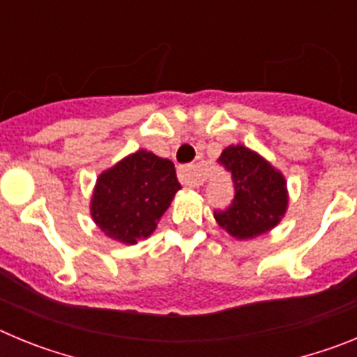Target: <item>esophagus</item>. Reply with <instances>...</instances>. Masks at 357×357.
<instances>
[{"label":"esophagus","mask_w":357,"mask_h":357,"mask_svg":"<svg viewBox=\"0 0 357 357\" xmlns=\"http://www.w3.org/2000/svg\"><path fill=\"white\" fill-rule=\"evenodd\" d=\"M178 181L182 185H188V188H198V185L204 184V173L198 166H181L178 168Z\"/></svg>","instance_id":"1"}]
</instances>
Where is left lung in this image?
Segmentation results:
<instances>
[{"label": "left lung", "instance_id": "8db88e82", "mask_svg": "<svg viewBox=\"0 0 357 357\" xmlns=\"http://www.w3.org/2000/svg\"><path fill=\"white\" fill-rule=\"evenodd\" d=\"M218 164L230 173L234 198L225 209L214 211L216 222L239 239L275 227L288 206L284 176L241 144L225 148Z\"/></svg>", "mask_w": 357, "mask_h": 357}]
</instances>
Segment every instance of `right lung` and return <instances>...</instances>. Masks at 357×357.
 <instances>
[{
	"mask_svg": "<svg viewBox=\"0 0 357 357\" xmlns=\"http://www.w3.org/2000/svg\"><path fill=\"white\" fill-rule=\"evenodd\" d=\"M178 189L172 160L139 150L100 175L91 214L109 238L134 245L155 230Z\"/></svg>",
	"mask_w": 357,
	"mask_h": 357,
	"instance_id": "obj_1",
	"label": "right lung"
}]
</instances>
